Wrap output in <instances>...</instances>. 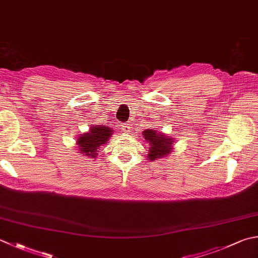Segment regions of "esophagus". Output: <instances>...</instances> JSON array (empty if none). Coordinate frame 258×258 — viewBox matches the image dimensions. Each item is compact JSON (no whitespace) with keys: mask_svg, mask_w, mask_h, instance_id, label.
Returning <instances> with one entry per match:
<instances>
[{"mask_svg":"<svg viewBox=\"0 0 258 258\" xmlns=\"http://www.w3.org/2000/svg\"><path fill=\"white\" fill-rule=\"evenodd\" d=\"M123 132H124V133H130V132H131V127H130V124H126V125H123Z\"/></svg>","mask_w":258,"mask_h":258,"instance_id":"34e87169","label":"esophagus"}]
</instances>
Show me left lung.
Here are the masks:
<instances>
[{"label": "left lung", "instance_id": "left-lung-1", "mask_svg": "<svg viewBox=\"0 0 258 258\" xmlns=\"http://www.w3.org/2000/svg\"><path fill=\"white\" fill-rule=\"evenodd\" d=\"M143 135L146 142L150 144L148 154V159L150 161H154L156 159L162 158V156H168L172 152L174 141L170 136H166L165 134L158 132V131L153 128L143 131Z\"/></svg>", "mask_w": 258, "mask_h": 258}]
</instances>
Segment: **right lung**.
Masks as SVG:
<instances>
[{
  "mask_svg": "<svg viewBox=\"0 0 258 258\" xmlns=\"http://www.w3.org/2000/svg\"><path fill=\"white\" fill-rule=\"evenodd\" d=\"M113 134V130L105 125H93L88 133H84L77 138L79 153L88 158H97L99 146H103Z\"/></svg>",
  "mask_w": 258,
  "mask_h": 258,
  "instance_id": "1",
  "label": "right lung"
}]
</instances>
